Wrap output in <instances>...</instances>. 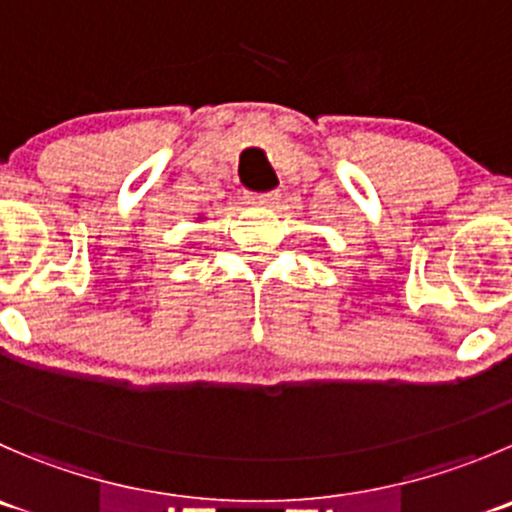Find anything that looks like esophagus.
Returning a JSON list of instances; mask_svg holds the SVG:
<instances>
[{"label":"esophagus","mask_w":512,"mask_h":512,"mask_svg":"<svg viewBox=\"0 0 512 512\" xmlns=\"http://www.w3.org/2000/svg\"><path fill=\"white\" fill-rule=\"evenodd\" d=\"M252 205L257 207H275L280 202V192H265V195H255L250 197Z\"/></svg>","instance_id":"obj_1"}]
</instances>
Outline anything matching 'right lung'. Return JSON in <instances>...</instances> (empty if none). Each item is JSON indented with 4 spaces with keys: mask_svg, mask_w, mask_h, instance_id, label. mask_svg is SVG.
<instances>
[{
    "mask_svg": "<svg viewBox=\"0 0 512 512\" xmlns=\"http://www.w3.org/2000/svg\"><path fill=\"white\" fill-rule=\"evenodd\" d=\"M202 220H205V217H202V215H200V217H197V222H202Z\"/></svg>",
    "mask_w": 512,
    "mask_h": 512,
    "instance_id": "add662e5",
    "label": "right lung"
}]
</instances>
